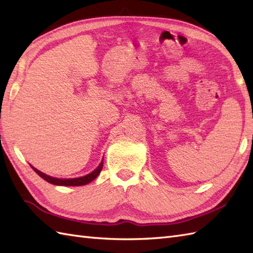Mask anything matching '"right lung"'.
<instances>
[{
    "mask_svg": "<svg viewBox=\"0 0 253 253\" xmlns=\"http://www.w3.org/2000/svg\"><path fill=\"white\" fill-rule=\"evenodd\" d=\"M32 169H34L36 173L39 175L40 177H42L44 180H46L47 182L53 185H58V186H83L85 184H89L90 181H92L93 179L96 178V176L100 174V171L102 170V168H103V161L100 163V165L96 168L92 173H90L85 176L83 177H78V178H72V179H60V178H54V177L47 176L45 174L42 173V171L38 170L37 169H35L34 166H31Z\"/></svg>",
    "mask_w": 253,
    "mask_h": 253,
    "instance_id": "right-lung-1",
    "label": "right lung"
}]
</instances>
